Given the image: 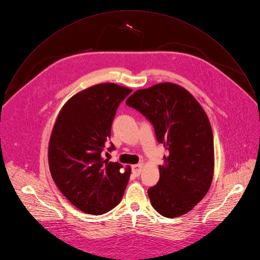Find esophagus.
Masks as SVG:
<instances>
[{"instance_id": "esophagus-1", "label": "esophagus", "mask_w": 260, "mask_h": 260, "mask_svg": "<svg viewBox=\"0 0 260 260\" xmlns=\"http://www.w3.org/2000/svg\"><path fill=\"white\" fill-rule=\"evenodd\" d=\"M142 168H143V165L142 164H138V165H133L132 166V173L135 175V176H139L141 171H142Z\"/></svg>"}]
</instances>
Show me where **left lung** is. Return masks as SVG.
I'll return each mask as SVG.
<instances>
[{"label":"left lung","mask_w":260,"mask_h":260,"mask_svg":"<svg viewBox=\"0 0 260 260\" xmlns=\"http://www.w3.org/2000/svg\"><path fill=\"white\" fill-rule=\"evenodd\" d=\"M126 105L151 122L157 141L169 151L158 167L159 181L147 191L152 207L166 217L187 213L206 195L213 178V135L205 111L172 82L138 89Z\"/></svg>","instance_id":"obj_1"}]
</instances>
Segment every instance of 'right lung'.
I'll return each instance as SVG.
<instances>
[{"label":"right lung","instance_id":"add662e5","mask_svg":"<svg viewBox=\"0 0 260 260\" xmlns=\"http://www.w3.org/2000/svg\"><path fill=\"white\" fill-rule=\"evenodd\" d=\"M131 91L116 83L90 86L68 100L56 119L49 142L50 171L63 195L85 213H106L125 192L131 168L104 159L102 151L117 108Z\"/></svg>","mask_w":260,"mask_h":260}]
</instances>
